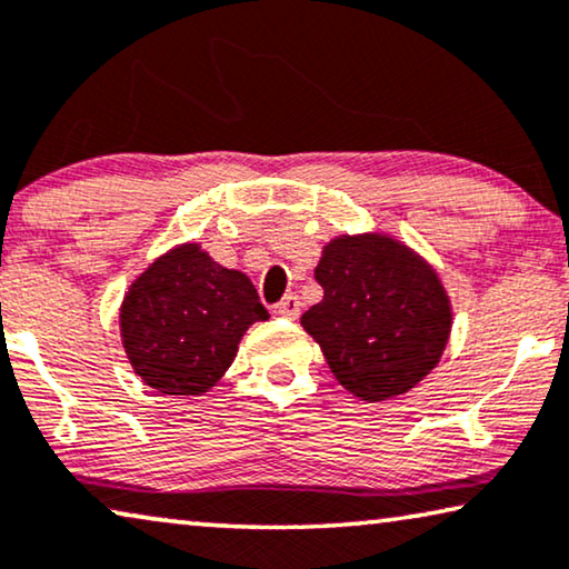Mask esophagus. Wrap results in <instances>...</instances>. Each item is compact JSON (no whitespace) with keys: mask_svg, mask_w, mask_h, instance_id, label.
Here are the masks:
<instances>
[{"mask_svg":"<svg viewBox=\"0 0 569 569\" xmlns=\"http://www.w3.org/2000/svg\"><path fill=\"white\" fill-rule=\"evenodd\" d=\"M274 312L277 316H282V318H298L300 316V298L298 295H284L282 300H279L277 305H274Z\"/></svg>","mask_w":569,"mask_h":569,"instance_id":"esophagus-1","label":"esophagus"}]
</instances>
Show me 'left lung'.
I'll list each match as a JSON object with an SVG mask.
<instances>
[{
    "mask_svg": "<svg viewBox=\"0 0 569 569\" xmlns=\"http://www.w3.org/2000/svg\"><path fill=\"white\" fill-rule=\"evenodd\" d=\"M323 300L300 323L346 390L361 400L408 392L436 367L451 310L431 267L385 236H343L316 269Z\"/></svg>",
    "mask_w": 569,
    "mask_h": 569,
    "instance_id": "8db88e82",
    "label": "left lung"
}]
</instances>
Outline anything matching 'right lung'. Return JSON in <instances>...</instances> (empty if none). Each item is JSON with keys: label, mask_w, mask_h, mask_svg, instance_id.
Instances as JSON below:
<instances>
[{"label": "right lung", "mask_w": 569, "mask_h": 569, "mask_svg": "<svg viewBox=\"0 0 569 569\" xmlns=\"http://www.w3.org/2000/svg\"><path fill=\"white\" fill-rule=\"evenodd\" d=\"M267 318L249 277L187 243L130 284L120 331L146 385L163 395H202L230 367L246 328Z\"/></svg>", "instance_id": "obj_1"}]
</instances>
